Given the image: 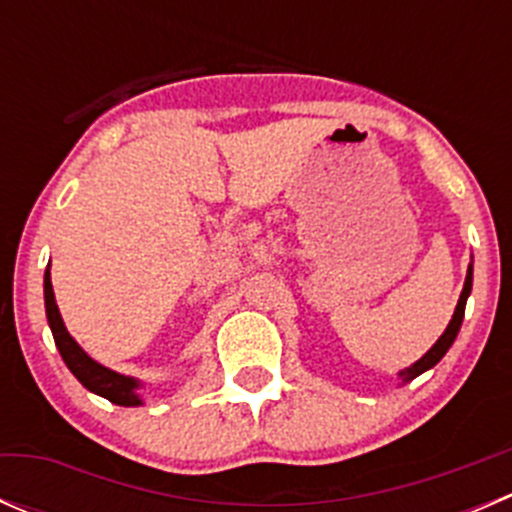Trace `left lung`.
I'll return each mask as SVG.
<instances>
[{
  "label": "left lung",
  "mask_w": 512,
  "mask_h": 512,
  "mask_svg": "<svg viewBox=\"0 0 512 512\" xmlns=\"http://www.w3.org/2000/svg\"><path fill=\"white\" fill-rule=\"evenodd\" d=\"M471 289H473V265H468V272H466V282H463V292H461V297H458L456 312H453V317H451V322H448L446 332H443L441 337H438V342L433 344V347L428 349V352L423 354L421 359L416 361V364L406 366V369H401V371H399V379H401V384H409V381H414L416 376H421L423 371L433 369V366H436L438 361H441L443 356H446L448 349H451V344L456 342L458 332H461L463 314H466V302H468V297H471Z\"/></svg>",
  "instance_id": "8db88e82"
}]
</instances>
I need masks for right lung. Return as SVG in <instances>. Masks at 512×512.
I'll return each mask as SVG.
<instances>
[{"label": "right lung", "mask_w": 512, "mask_h": 512, "mask_svg": "<svg viewBox=\"0 0 512 512\" xmlns=\"http://www.w3.org/2000/svg\"><path fill=\"white\" fill-rule=\"evenodd\" d=\"M44 304H46V319H49L51 334H54L56 349H59L61 359L64 364L69 366L71 374L81 381L89 391L103 396L111 404L118 406H141L143 399L138 394L141 389V381L133 379V376L118 374V371L108 369V366L98 364L96 359H91L84 349L79 347L74 337L66 329L64 319H61L59 307H56V297H54V287H51V272L46 267L44 272Z\"/></svg>", "instance_id": "obj_1"}]
</instances>
